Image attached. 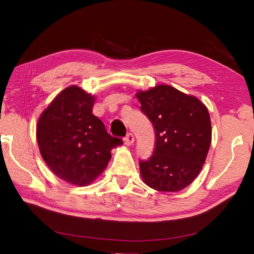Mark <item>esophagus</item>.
Instances as JSON below:
<instances>
[{
  "label": "esophagus",
  "mask_w": 254,
  "mask_h": 254,
  "mask_svg": "<svg viewBox=\"0 0 254 254\" xmlns=\"http://www.w3.org/2000/svg\"><path fill=\"white\" fill-rule=\"evenodd\" d=\"M124 142H125V145H127V146L132 145V143L134 142L133 134L132 133H127V135L124 137Z\"/></svg>",
  "instance_id": "obj_1"
}]
</instances>
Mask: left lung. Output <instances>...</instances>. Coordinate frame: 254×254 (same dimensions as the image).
Here are the masks:
<instances>
[{"label":"left lung","mask_w":254,"mask_h":254,"mask_svg":"<svg viewBox=\"0 0 254 254\" xmlns=\"http://www.w3.org/2000/svg\"><path fill=\"white\" fill-rule=\"evenodd\" d=\"M136 97L156 135L152 155L139 161L142 178L153 190H181L195 180L209 151V111L198 98L167 84L139 92Z\"/></svg>","instance_id":"1"}]
</instances>
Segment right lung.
<instances>
[{
  "mask_svg": "<svg viewBox=\"0 0 254 254\" xmlns=\"http://www.w3.org/2000/svg\"><path fill=\"white\" fill-rule=\"evenodd\" d=\"M94 101L80 88L68 87L38 121L37 141L45 163L60 179L76 186L94 180L108 164L111 149L123 144L92 113Z\"/></svg>",
  "mask_w": 254,
  "mask_h": 254,
  "instance_id": "right-lung-1",
  "label": "right lung"
}]
</instances>
